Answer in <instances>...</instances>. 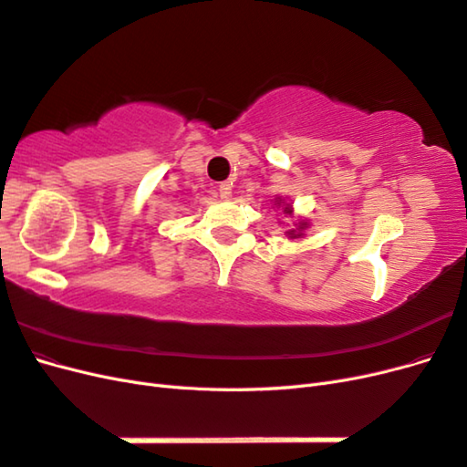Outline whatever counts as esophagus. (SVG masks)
<instances>
[{"label": "esophagus", "instance_id": "esophagus-1", "mask_svg": "<svg viewBox=\"0 0 467 467\" xmlns=\"http://www.w3.org/2000/svg\"><path fill=\"white\" fill-rule=\"evenodd\" d=\"M218 192L222 199H232V185L230 182H222V185L218 187Z\"/></svg>", "mask_w": 467, "mask_h": 467}]
</instances>
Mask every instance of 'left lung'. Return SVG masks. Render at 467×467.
I'll use <instances>...</instances> for the list:
<instances>
[{"label": "left lung", "mask_w": 467, "mask_h": 467, "mask_svg": "<svg viewBox=\"0 0 467 467\" xmlns=\"http://www.w3.org/2000/svg\"><path fill=\"white\" fill-rule=\"evenodd\" d=\"M273 208H280L282 210V214H285V216H288V218H292L294 222H292V228L288 230V232H285L286 234V237L288 239H292V242H294V239H302L306 234V230L309 228V225H312V223H309V220H306V218H296L294 216V208H292V202L290 201H286V199H282V196H276V199H275V206ZM288 225V223H286Z\"/></svg>", "instance_id": "1"}]
</instances>
